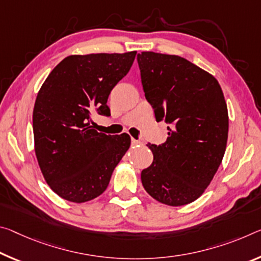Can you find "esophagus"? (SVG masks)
Segmentation results:
<instances>
[{
  "instance_id": "34e87169",
  "label": "esophagus",
  "mask_w": 261,
  "mask_h": 261,
  "mask_svg": "<svg viewBox=\"0 0 261 261\" xmlns=\"http://www.w3.org/2000/svg\"><path fill=\"white\" fill-rule=\"evenodd\" d=\"M131 143H132V145H134V146L142 145V142H140V140H138V139H135V138H131Z\"/></svg>"
}]
</instances>
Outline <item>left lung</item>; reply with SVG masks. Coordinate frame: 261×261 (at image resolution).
Instances as JSON below:
<instances>
[{
	"mask_svg": "<svg viewBox=\"0 0 261 261\" xmlns=\"http://www.w3.org/2000/svg\"><path fill=\"white\" fill-rule=\"evenodd\" d=\"M137 60L155 119L168 124L166 142L147 144L153 161L142 171V184L160 203H192L224 156L229 131L224 95L212 74L185 58L142 52Z\"/></svg>",
	"mask_w": 261,
	"mask_h": 261,
	"instance_id": "left-lung-1",
	"label": "left lung"
}]
</instances>
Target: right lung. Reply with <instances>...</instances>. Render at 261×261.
I'll return each mask as SVG.
<instances>
[{"label":"right lung","instance_id":"1","mask_svg":"<svg viewBox=\"0 0 261 261\" xmlns=\"http://www.w3.org/2000/svg\"><path fill=\"white\" fill-rule=\"evenodd\" d=\"M136 55L69 56L40 87L32 115L35 152L45 181L65 200L84 203L100 196L129 150V135L97 132L92 116H110L109 94Z\"/></svg>","mask_w":261,"mask_h":261}]
</instances>
